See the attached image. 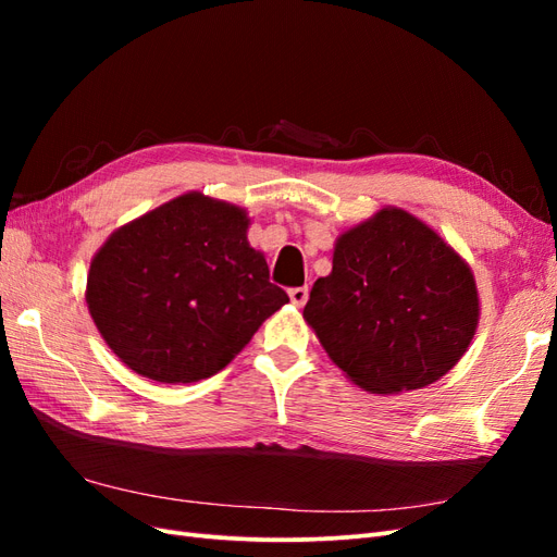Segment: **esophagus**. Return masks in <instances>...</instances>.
I'll use <instances>...</instances> for the list:
<instances>
[{
	"instance_id": "esophagus-1",
	"label": "esophagus",
	"mask_w": 557,
	"mask_h": 557,
	"mask_svg": "<svg viewBox=\"0 0 557 557\" xmlns=\"http://www.w3.org/2000/svg\"><path fill=\"white\" fill-rule=\"evenodd\" d=\"M288 295H290V301L295 307H305L307 299H309V288H307V285H305V288H290Z\"/></svg>"
}]
</instances>
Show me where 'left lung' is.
<instances>
[{
    "instance_id": "obj_1",
    "label": "left lung",
    "mask_w": 557,
    "mask_h": 557,
    "mask_svg": "<svg viewBox=\"0 0 557 557\" xmlns=\"http://www.w3.org/2000/svg\"><path fill=\"white\" fill-rule=\"evenodd\" d=\"M460 252L413 213L383 207L334 244L305 320L342 372L374 395L418 391L460 362L479 325Z\"/></svg>"
}]
</instances>
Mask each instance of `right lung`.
Wrapping results in <instances>:
<instances>
[{
	"instance_id": "1",
	"label": "right lung",
	"mask_w": 557,
	"mask_h": 557,
	"mask_svg": "<svg viewBox=\"0 0 557 557\" xmlns=\"http://www.w3.org/2000/svg\"><path fill=\"white\" fill-rule=\"evenodd\" d=\"M246 209L185 193L117 227L95 252L86 301L132 372L195 383L221 372L285 301Z\"/></svg>"
}]
</instances>
